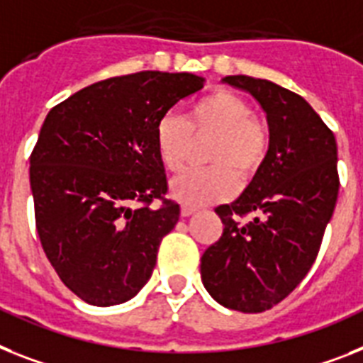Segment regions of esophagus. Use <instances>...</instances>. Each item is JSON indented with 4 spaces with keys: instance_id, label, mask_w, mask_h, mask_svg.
Here are the masks:
<instances>
[{
    "instance_id": "obj_1",
    "label": "esophagus",
    "mask_w": 363,
    "mask_h": 363,
    "mask_svg": "<svg viewBox=\"0 0 363 363\" xmlns=\"http://www.w3.org/2000/svg\"><path fill=\"white\" fill-rule=\"evenodd\" d=\"M193 213H196V208H193V206H182V217H191Z\"/></svg>"
}]
</instances>
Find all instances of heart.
Returning a JSON list of instances; mask_svg holds the SVG:
<instances>
[{
    "instance_id": "b5f03b06",
    "label": "heart",
    "mask_w": 363,
    "mask_h": 363,
    "mask_svg": "<svg viewBox=\"0 0 363 363\" xmlns=\"http://www.w3.org/2000/svg\"><path fill=\"white\" fill-rule=\"evenodd\" d=\"M211 137L208 169L187 170L172 179L170 193L185 206L228 200L238 191V176L247 182L262 170L271 148L269 125L254 115L242 96L217 89L187 107L184 118L167 115L155 125V152L164 169L178 172L187 163L194 140Z\"/></svg>"
}]
</instances>
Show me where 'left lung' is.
<instances>
[{
  "label": "left lung",
  "mask_w": 363,
  "mask_h": 363,
  "mask_svg": "<svg viewBox=\"0 0 363 363\" xmlns=\"http://www.w3.org/2000/svg\"><path fill=\"white\" fill-rule=\"evenodd\" d=\"M267 115L271 148L262 170L232 203L215 209L223 235L202 254L203 287L230 310L259 313L302 282L336 208V137L302 96L267 79L226 76ZM254 213L248 225L238 216Z\"/></svg>",
  "instance_id": "8db88e82"
}]
</instances>
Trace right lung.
<instances>
[{
  "label": "right lung",
  "mask_w": 363,
  "mask_h": 363,
  "mask_svg": "<svg viewBox=\"0 0 363 363\" xmlns=\"http://www.w3.org/2000/svg\"><path fill=\"white\" fill-rule=\"evenodd\" d=\"M194 74L137 72L98 81L48 113L31 154L42 248L62 284L92 306L133 298L155 267L179 206L155 152V125L203 86ZM163 199L160 208L149 203Z\"/></svg>",
  "instance_id": "obj_1"
}]
</instances>
